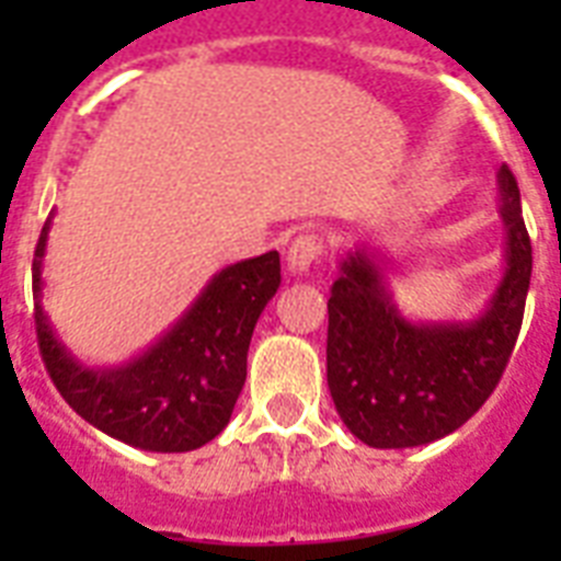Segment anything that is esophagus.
<instances>
[{
  "mask_svg": "<svg viewBox=\"0 0 561 561\" xmlns=\"http://www.w3.org/2000/svg\"><path fill=\"white\" fill-rule=\"evenodd\" d=\"M323 255V241L317 236H299L288 247V271L294 276H306L314 262Z\"/></svg>",
  "mask_w": 561,
  "mask_h": 561,
  "instance_id": "1",
  "label": "esophagus"
}]
</instances>
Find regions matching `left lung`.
Returning a JSON list of instances; mask_svg holds the SVG:
<instances>
[{"instance_id": "left-lung-1", "label": "left lung", "mask_w": 561, "mask_h": 561, "mask_svg": "<svg viewBox=\"0 0 561 561\" xmlns=\"http://www.w3.org/2000/svg\"><path fill=\"white\" fill-rule=\"evenodd\" d=\"M504 276L474 320L413 323L383 279L378 250L346 253L329 297L325 373L343 425L373 448H413L466 425L501 381L522 332L533 247L513 171H497Z\"/></svg>"}]
</instances>
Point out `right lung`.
<instances>
[{
	"mask_svg": "<svg viewBox=\"0 0 561 561\" xmlns=\"http://www.w3.org/2000/svg\"><path fill=\"white\" fill-rule=\"evenodd\" d=\"M51 218L34 250V323L39 355L66 404L113 439L142 451H194L227 427L247 378V350L264 306L279 290V253L215 273L192 308L118 367H87L66 350L43 311V255Z\"/></svg>",
	"mask_w": 561,
	"mask_h": 561,
	"instance_id": "1",
	"label": "right lung"
}]
</instances>
